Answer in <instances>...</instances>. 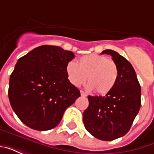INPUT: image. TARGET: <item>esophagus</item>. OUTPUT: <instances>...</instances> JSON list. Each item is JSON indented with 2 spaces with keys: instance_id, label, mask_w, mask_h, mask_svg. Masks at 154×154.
Masks as SVG:
<instances>
[{
  "instance_id": "1",
  "label": "esophagus",
  "mask_w": 154,
  "mask_h": 154,
  "mask_svg": "<svg viewBox=\"0 0 154 154\" xmlns=\"http://www.w3.org/2000/svg\"><path fill=\"white\" fill-rule=\"evenodd\" d=\"M80 92H81V96H82V97H87V93H86V92H84L83 91H81Z\"/></svg>"
}]
</instances>
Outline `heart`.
<instances>
[{
    "label": "heart",
    "instance_id": "1",
    "mask_svg": "<svg viewBox=\"0 0 154 154\" xmlns=\"http://www.w3.org/2000/svg\"><path fill=\"white\" fill-rule=\"evenodd\" d=\"M66 73L71 83L79 87L87 81V90H94L100 95L112 90L117 82L119 69L117 64L106 56L97 54L85 55L78 60L68 62Z\"/></svg>",
    "mask_w": 154,
    "mask_h": 154
}]
</instances>
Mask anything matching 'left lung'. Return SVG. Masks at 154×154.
Wrapping results in <instances>:
<instances>
[{"label": "left lung", "mask_w": 154, "mask_h": 154, "mask_svg": "<svg viewBox=\"0 0 154 154\" xmlns=\"http://www.w3.org/2000/svg\"><path fill=\"white\" fill-rule=\"evenodd\" d=\"M109 54L117 64L119 76L116 85L105 96H88L89 106L83 112L84 126L95 138L110 141L126 134L141 106V87L129 61L110 49Z\"/></svg>", "instance_id": "1"}]
</instances>
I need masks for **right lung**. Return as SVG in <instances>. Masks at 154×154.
Masks as SVG:
<instances>
[{
    "instance_id": "right-lung-1",
    "label": "right lung",
    "mask_w": 154,
    "mask_h": 154,
    "mask_svg": "<svg viewBox=\"0 0 154 154\" xmlns=\"http://www.w3.org/2000/svg\"><path fill=\"white\" fill-rule=\"evenodd\" d=\"M75 55L57 46L43 45L21 57L10 77L8 96L22 122L36 130L60 123L80 91L67 79L66 66Z\"/></svg>"
}]
</instances>
